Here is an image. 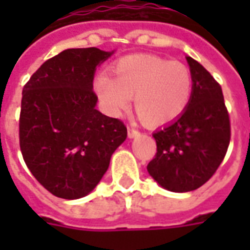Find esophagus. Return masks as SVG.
Returning <instances> with one entry per match:
<instances>
[{
	"mask_svg": "<svg viewBox=\"0 0 250 250\" xmlns=\"http://www.w3.org/2000/svg\"><path fill=\"white\" fill-rule=\"evenodd\" d=\"M127 134H128V138H135V136L139 135V131L134 128V127H128L127 128Z\"/></svg>",
	"mask_w": 250,
	"mask_h": 250,
	"instance_id": "esophagus-1",
	"label": "esophagus"
}]
</instances>
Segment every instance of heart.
Returning <instances> with one entry per match:
<instances>
[{"mask_svg":"<svg viewBox=\"0 0 250 250\" xmlns=\"http://www.w3.org/2000/svg\"><path fill=\"white\" fill-rule=\"evenodd\" d=\"M111 73L95 77V92L104 108L120 115L134 98V109L146 125H167L188 108L193 77L182 62H168L150 55L122 57L111 66Z\"/></svg>","mask_w":250,"mask_h":250,"instance_id":"obj_1","label":"heart"}]
</instances>
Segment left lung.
<instances>
[{
	"instance_id": "left-lung-1",
	"label": "left lung",
	"mask_w": 250,
	"mask_h": 250,
	"mask_svg": "<svg viewBox=\"0 0 250 250\" xmlns=\"http://www.w3.org/2000/svg\"><path fill=\"white\" fill-rule=\"evenodd\" d=\"M193 77L188 108L178 119L155 131L157 154L147 171L163 188L186 193L206 184L230 142V120L222 89L198 62L186 57Z\"/></svg>"
}]
</instances>
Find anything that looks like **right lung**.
Instances as JSON below:
<instances>
[{
	"mask_svg": "<svg viewBox=\"0 0 250 250\" xmlns=\"http://www.w3.org/2000/svg\"><path fill=\"white\" fill-rule=\"evenodd\" d=\"M112 53L65 49L46 60L22 89L20 148L33 177L59 198L91 193L127 138L122 120L96 109L95 71Z\"/></svg>",
	"mask_w": 250,
	"mask_h": 250,
	"instance_id": "1",
	"label": "right lung"
}]
</instances>
